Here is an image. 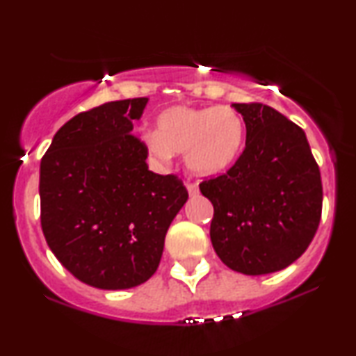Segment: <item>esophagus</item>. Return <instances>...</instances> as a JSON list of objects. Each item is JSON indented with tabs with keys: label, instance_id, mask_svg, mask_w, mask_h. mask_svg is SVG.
Instances as JSON below:
<instances>
[{
	"label": "esophagus",
	"instance_id": "1",
	"mask_svg": "<svg viewBox=\"0 0 356 356\" xmlns=\"http://www.w3.org/2000/svg\"><path fill=\"white\" fill-rule=\"evenodd\" d=\"M186 189H188V193L191 194V196H196V194L199 193L197 184L193 183V181H186Z\"/></svg>",
	"mask_w": 356,
	"mask_h": 356
}]
</instances>
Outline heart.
I'll return each mask as SVG.
<instances>
[{"label": "heart", "instance_id": "1", "mask_svg": "<svg viewBox=\"0 0 356 356\" xmlns=\"http://www.w3.org/2000/svg\"><path fill=\"white\" fill-rule=\"evenodd\" d=\"M149 154L160 163L184 152V163L197 177H218L241 157L245 121L230 106L175 105L155 118V133L144 136Z\"/></svg>", "mask_w": 356, "mask_h": 356}]
</instances>
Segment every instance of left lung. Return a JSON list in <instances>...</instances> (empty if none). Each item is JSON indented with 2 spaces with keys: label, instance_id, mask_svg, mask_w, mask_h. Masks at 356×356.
Listing matches in <instances>:
<instances>
[{
  "label": "left lung",
  "instance_id": "obj_1",
  "mask_svg": "<svg viewBox=\"0 0 356 356\" xmlns=\"http://www.w3.org/2000/svg\"><path fill=\"white\" fill-rule=\"evenodd\" d=\"M246 145L227 173L199 189L213 206L211 241L232 270L270 274L306 251L319 227L323 183L305 131L262 104H233Z\"/></svg>",
  "mask_w": 356,
  "mask_h": 356
}]
</instances>
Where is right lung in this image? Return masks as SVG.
<instances>
[{
  "mask_svg": "<svg viewBox=\"0 0 356 356\" xmlns=\"http://www.w3.org/2000/svg\"><path fill=\"white\" fill-rule=\"evenodd\" d=\"M145 97L82 111L58 129L40 163V222L56 259L76 279L124 290L155 274L165 235L188 191L150 172L131 134Z\"/></svg>",
  "mask_w": 356,
  "mask_h": 356,
  "instance_id": "right-lung-1",
  "label": "right lung"
}]
</instances>
